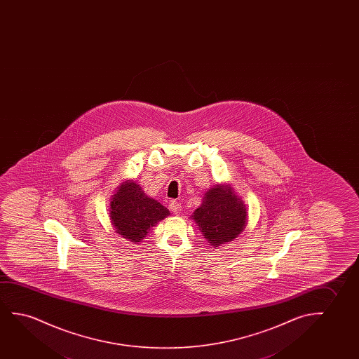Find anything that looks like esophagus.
<instances>
[{
    "label": "esophagus",
    "mask_w": 359,
    "mask_h": 359,
    "mask_svg": "<svg viewBox=\"0 0 359 359\" xmlns=\"http://www.w3.org/2000/svg\"><path fill=\"white\" fill-rule=\"evenodd\" d=\"M169 207H170V211H172L174 215H180V212H182V203H180V202L172 201L170 202Z\"/></svg>",
    "instance_id": "34e87169"
}]
</instances>
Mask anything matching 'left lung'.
Segmentation results:
<instances>
[{
  "label": "left lung",
  "instance_id": "left-lung-1",
  "mask_svg": "<svg viewBox=\"0 0 359 359\" xmlns=\"http://www.w3.org/2000/svg\"><path fill=\"white\" fill-rule=\"evenodd\" d=\"M244 201L236 196L231 185L218 184L203 197L201 206L191 218L211 246H221L236 239L248 221Z\"/></svg>",
  "mask_w": 359,
  "mask_h": 359
}]
</instances>
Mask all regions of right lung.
<instances>
[{"mask_svg": "<svg viewBox=\"0 0 359 359\" xmlns=\"http://www.w3.org/2000/svg\"><path fill=\"white\" fill-rule=\"evenodd\" d=\"M110 221L115 231L133 243H138L158 222L169 216L167 207L143 192L135 182H123L110 201Z\"/></svg>", "mask_w": 359, "mask_h": 359, "instance_id": "right-lung-1", "label": "right lung"}]
</instances>
